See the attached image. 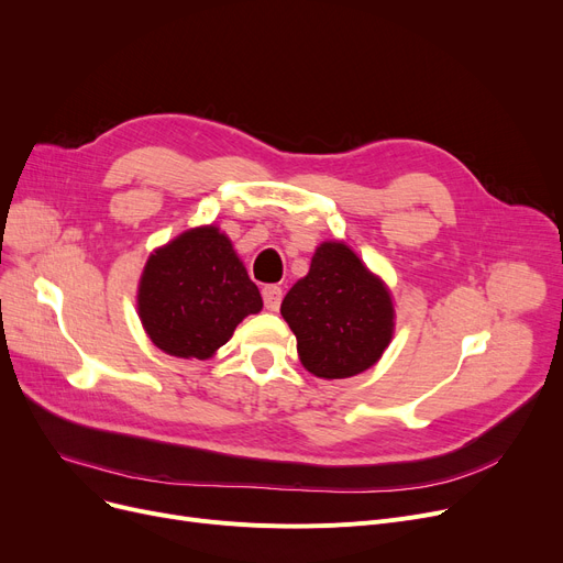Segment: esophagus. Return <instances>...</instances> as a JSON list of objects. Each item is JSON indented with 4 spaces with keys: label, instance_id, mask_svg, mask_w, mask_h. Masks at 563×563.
<instances>
[{
    "label": "esophagus",
    "instance_id": "1",
    "mask_svg": "<svg viewBox=\"0 0 563 563\" xmlns=\"http://www.w3.org/2000/svg\"><path fill=\"white\" fill-rule=\"evenodd\" d=\"M262 299H264V308L266 310H278L280 301H283V289L278 285H264L262 287Z\"/></svg>",
    "mask_w": 563,
    "mask_h": 563
}]
</instances>
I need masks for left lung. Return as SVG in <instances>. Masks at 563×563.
I'll list each match as a JSON object with an SVG mask.
<instances>
[{"label": "left lung", "mask_w": 563, "mask_h": 563, "mask_svg": "<svg viewBox=\"0 0 563 563\" xmlns=\"http://www.w3.org/2000/svg\"><path fill=\"white\" fill-rule=\"evenodd\" d=\"M301 363L319 378L369 369L393 338L390 291L344 244H321L310 272L283 299Z\"/></svg>", "instance_id": "left-lung-1"}]
</instances>
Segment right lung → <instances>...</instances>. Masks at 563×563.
Here are the masks:
<instances>
[{
	"mask_svg": "<svg viewBox=\"0 0 563 563\" xmlns=\"http://www.w3.org/2000/svg\"><path fill=\"white\" fill-rule=\"evenodd\" d=\"M262 297L219 228H196L147 260L139 314L151 340L170 356L205 361L223 346Z\"/></svg>",
	"mask_w": 563,
	"mask_h": 563,
	"instance_id": "obj_1",
	"label": "right lung"
}]
</instances>
